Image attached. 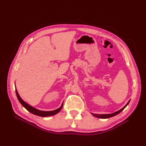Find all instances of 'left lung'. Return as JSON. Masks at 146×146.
Listing matches in <instances>:
<instances>
[{"label":"left lung","instance_id":"1","mask_svg":"<svg viewBox=\"0 0 146 146\" xmlns=\"http://www.w3.org/2000/svg\"><path fill=\"white\" fill-rule=\"evenodd\" d=\"M130 100L128 102V103L123 107V108H121L120 110L114 112L113 113H111V114H96V113H92V114L96 118H102V119H106V118H111L112 117H113V116H115L117 115V114H118L119 113H120L122 111H123L124 110V108H125V107L128 105V104H129Z\"/></svg>","mask_w":146,"mask_h":146}]
</instances>
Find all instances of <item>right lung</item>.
<instances>
[{"instance_id": "obj_1", "label": "right lung", "mask_w": 146, "mask_h": 146, "mask_svg": "<svg viewBox=\"0 0 146 146\" xmlns=\"http://www.w3.org/2000/svg\"><path fill=\"white\" fill-rule=\"evenodd\" d=\"M15 90H16V94H17V98L18 99L19 102L22 104V105L24 106L26 110H27L29 112H30L31 113H33L34 115H36L40 116V117H48V116H51V115H54L57 114V113H58L60 111V110H61V108H62V107H63V103L62 104V105H61V106L59 108H58V109H57L56 110H54V111H42L38 110L34 108V107L29 105V104H28L25 101H24L22 100V99H21V98L20 97L19 95L18 94V91H17L16 88H15Z\"/></svg>"}]
</instances>
